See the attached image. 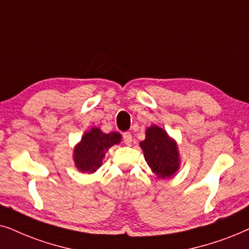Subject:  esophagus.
<instances>
[{"mask_svg": "<svg viewBox=\"0 0 249 249\" xmlns=\"http://www.w3.org/2000/svg\"><path fill=\"white\" fill-rule=\"evenodd\" d=\"M123 139H124V143L126 145H131L132 143V134L130 132H125L123 133Z\"/></svg>", "mask_w": 249, "mask_h": 249, "instance_id": "34e87169", "label": "esophagus"}]
</instances>
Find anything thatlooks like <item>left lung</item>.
<instances>
[{
	"label": "left lung",
	"mask_w": 249,
	"mask_h": 249,
	"mask_svg": "<svg viewBox=\"0 0 249 249\" xmlns=\"http://www.w3.org/2000/svg\"><path fill=\"white\" fill-rule=\"evenodd\" d=\"M140 147L148 166L158 178H170L180 170L181 158L177 141L163 127L149 126Z\"/></svg>",
	"instance_id": "1"
}]
</instances>
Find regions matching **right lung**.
<instances>
[{"label":"right lung","mask_w":249,"mask_h":249,"mask_svg":"<svg viewBox=\"0 0 249 249\" xmlns=\"http://www.w3.org/2000/svg\"><path fill=\"white\" fill-rule=\"evenodd\" d=\"M121 141L122 135L118 132L105 133L99 127L86 131L74 147L72 159L76 168L82 173H94L102 165V159L109 148Z\"/></svg>","instance_id":"right-lung-1"}]
</instances>
